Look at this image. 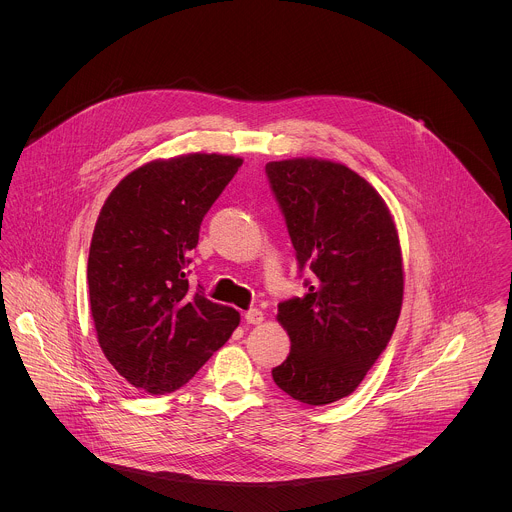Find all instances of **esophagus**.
<instances>
[{
    "mask_svg": "<svg viewBox=\"0 0 512 512\" xmlns=\"http://www.w3.org/2000/svg\"><path fill=\"white\" fill-rule=\"evenodd\" d=\"M244 319H246V323L258 325V323L264 321V313H262L260 309H248V311L244 313Z\"/></svg>",
    "mask_w": 512,
    "mask_h": 512,
    "instance_id": "34e87169",
    "label": "esophagus"
}]
</instances>
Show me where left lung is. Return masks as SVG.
<instances>
[{"mask_svg": "<svg viewBox=\"0 0 512 512\" xmlns=\"http://www.w3.org/2000/svg\"><path fill=\"white\" fill-rule=\"evenodd\" d=\"M266 175L284 213L307 293L278 305L288 359L274 382L309 406L337 402L386 349L404 295L400 240L376 189L347 165L295 157Z\"/></svg>", "mask_w": 512, "mask_h": 512, "instance_id": "8db88e82", "label": "left lung"}]
</instances>
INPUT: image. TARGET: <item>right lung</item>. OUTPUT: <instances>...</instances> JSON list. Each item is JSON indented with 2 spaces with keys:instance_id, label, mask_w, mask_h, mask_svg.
<instances>
[{
  "instance_id": "obj_1",
  "label": "right lung",
  "mask_w": 512,
  "mask_h": 512,
  "mask_svg": "<svg viewBox=\"0 0 512 512\" xmlns=\"http://www.w3.org/2000/svg\"><path fill=\"white\" fill-rule=\"evenodd\" d=\"M240 165L219 153L149 161L116 185L96 220L86 278L98 343L149 394L187 384L240 323L187 280L201 222Z\"/></svg>"
}]
</instances>
